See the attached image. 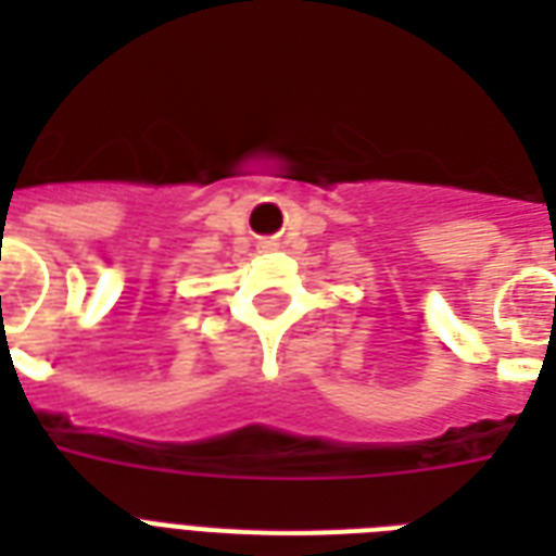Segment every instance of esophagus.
Masks as SVG:
<instances>
[{"instance_id":"34e87169","label":"esophagus","mask_w":556,"mask_h":556,"mask_svg":"<svg viewBox=\"0 0 556 556\" xmlns=\"http://www.w3.org/2000/svg\"><path fill=\"white\" fill-rule=\"evenodd\" d=\"M270 244H274V242H262V248H270Z\"/></svg>"}]
</instances>
